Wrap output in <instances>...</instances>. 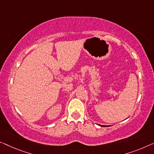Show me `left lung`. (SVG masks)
Instances as JSON below:
<instances>
[{"label":"left lung","mask_w":154,"mask_h":154,"mask_svg":"<svg viewBox=\"0 0 154 154\" xmlns=\"http://www.w3.org/2000/svg\"><path fill=\"white\" fill-rule=\"evenodd\" d=\"M100 126H102V127H106V126H105V125H100Z\"/></svg>","instance_id":"left-lung-1"}]
</instances>
